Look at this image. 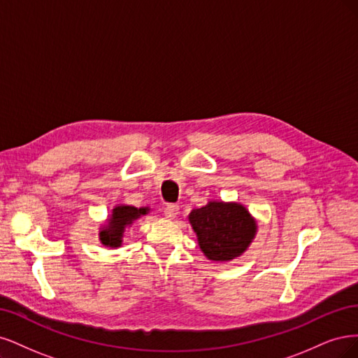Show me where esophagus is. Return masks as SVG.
Returning <instances> with one entry per match:
<instances>
[{"instance_id":"esophagus-1","label":"esophagus","mask_w":358,"mask_h":358,"mask_svg":"<svg viewBox=\"0 0 358 358\" xmlns=\"http://www.w3.org/2000/svg\"><path fill=\"white\" fill-rule=\"evenodd\" d=\"M178 213H180V208H178L177 205H168L166 208L164 210L165 217L169 218V220H172V218H176L178 215Z\"/></svg>"}]
</instances>
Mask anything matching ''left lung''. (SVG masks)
Here are the masks:
<instances>
[{
	"mask_svg": "<svg viewBox=\"0 0 358 358\" xmlns=\"http://www.w3.org/2000/svg\"><path fill=\"white\" fill-rule=\"evenodd\" d=\"M189 223L205 257L230 262L244 255L257 234V220L239 202L210 201L192 210Z\"/></svg>",
	"mask_w": 358,
	"mask_h": 358,
	"instance_id": "obj_1",
	"label": "left lung"
}]
</instances>
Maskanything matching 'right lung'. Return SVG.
<instances>
[{"instance_id": "right-lung-1", "label": "right lung", "mask_w": 358, "mask_h": 358, "mask_svg": "<svg viewBox=\"0 0 358 358\" xmlns=\"http://www.w3.org/2000/svg\"><path fill=\"white\" fill-rule=\"evenodd\" d=\"M148 206H141L136 208L134 205L117 203L111 210V214L107 217V220L99 227V241L103 247L108 248H119L123 244L124 230L131 227L134 222L143 215L148 214Z\"/></svg>"}]
</instances>
